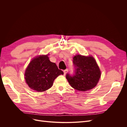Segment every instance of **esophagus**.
<instances>
[{
    "instance_id": "1",
    "label": "esophagus",
    "mask_w": 127,
    "mask_h": 127,
    "mask_svg": "<svg viewBox=\"0 0 127 127\" xmlns=\"http://www.w3.org/2000/svg\"><path fill=\"white\" fill-rule=\"evenodd\" d=\"M68 71V69H66L64 70V75H66V73Z\"/></svg>"
}]
</instances>
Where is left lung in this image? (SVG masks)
<instances>
[{"instance_id":"1","label":"left lung","mask_w":127,"mask_h":127,"mask_svg":"<svg viewBox=\"0 0 127 127\" xmlns=\"http://www.w3.org/2000/svg\"><path fill=\"white\" fill-rule=\"evenodd\" d=\"M74 73H67L66 78L72 87L79 91H86L96 86L101 71L92 57L76 55L73 58Z\"/></svg>"}]
</instances>
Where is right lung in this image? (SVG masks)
Masks as SVG:
<instances>
[{"mask_svg":"<svg viewBox=\"0 0 127 127\" xmlns=\"http://www.w3.org/2000/svg\"><path fill=\"white\" fill-rule=\"evenodd\" d=\"M64 72L51 62L47 55L34 58L27 67L25 73L26 82L31 89L44 92L51 88L53 81Z\"/></svg>","mask_w":127,"mask_h":127,"instance_id":"1","label":"right lung"}]
</instances>
